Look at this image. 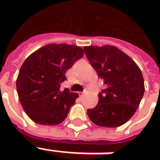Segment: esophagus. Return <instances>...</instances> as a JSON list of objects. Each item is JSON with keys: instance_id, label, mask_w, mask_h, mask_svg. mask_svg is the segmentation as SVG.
Returning a JSON list of instances; mask_svg holds the SVG:
<instances>
[{"instance_id": "obj_1", "label": "esophagus", "mask_w": 160, "mask_h": 160, "mask_svg": "<svg viewBox=\"0 0 160 160\" xmlns=\"http://www.w3.org/2000/svg\"><path fill=\"white\" fill-rule=\"evenodd\" d=\"M78 94L80 98H82L84 96V92H80V93H78Z\"/></svg>"}]
</instances>
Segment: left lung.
Segmentation results:
<instances>
[{
	"mask_svg": "<svg viewBox=\"0 0 160 160\" xmlns=\"http://www.w3.org/2000/svg\"><path fill=\"white\" fill-rule=\"evenodd\" d=\"M91 66L107 88L98 93V104L88 110L91 121L99 127L125 124L138 108L144 93L140 68L124 52L112 45L83 48Z\"/></svg>",
	"mask_w": 160,
	"mask_h": 160,
	"instance_id": "obj_1",
	"label": "left lung"
}]
</instances>
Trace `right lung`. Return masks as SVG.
Returning a JSON list of instances; mask_svg holds the SVG:
<instances>
[{
    "mask_svg": "<svg viewBox=\"0 0 160 160\" xmlns=\"http://www.w3.org/2000/svg\"><path fill=\"white\" fill-rule=\"evenodd\" d=\"M81 47L50 44L28 57L17 79V91L25 113L40 125L62 123L78 94L60 90L67 71L83 56Z\"/></svg>",
    "mask_w": 160,
    "mask_h": 160,
    "instance_id": "1",
    "label": "right lung"
}]
</instances>
